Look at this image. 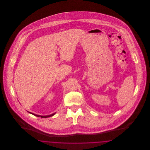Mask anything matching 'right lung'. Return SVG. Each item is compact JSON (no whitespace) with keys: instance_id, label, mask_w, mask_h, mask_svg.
Segmentation results:
<instances>
[{"instance_id":"right-lung-1","label":"right lung","mask_w":150,"mask_h":150,"mask_svg":"<svg viewBox=\"0 0 150 150\" xmlns=\"http://www.w3.org/2000/svg\"><path fill=\"white\" fill-rule=\"evenodd\" d=\"M30 114H31L34 115H35L36 116H38V117H41L42 118H47V117H50V116H53L54 115L56 114V112L55 113H54V114H53L50 115H47V116H41V115H36L34 114H33V113H31V112H29Z\"/></svg>"}]
</instances>
